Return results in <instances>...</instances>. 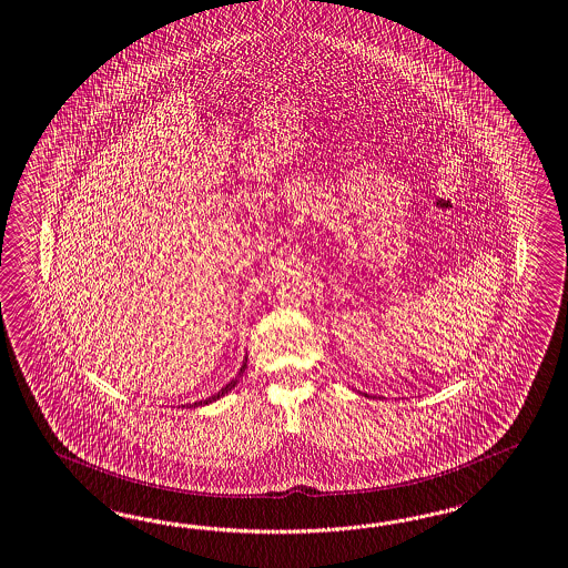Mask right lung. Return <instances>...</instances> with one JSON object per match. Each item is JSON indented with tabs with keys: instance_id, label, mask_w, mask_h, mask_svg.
<instances>
[{
	"instance_id": "obj_1",
	"label": "right lung",
	"mask_w": 568,
	"mask_h": 568,
	"mask_svg": "<svg viewBox=\"0 0 568 568\" xmlns=\"http://www.w3.org/2000/svg\"><path fill=\"white\" fill-rule=\"evenodd\" d=\"M245 368H247V356H245V361H243V366H241V371H239V375L231 381V383H226L222 389H220L219 393H214L212 397H207V399H204V402H195V404H190V407H197V406H205V404H212V402H216V399H220L222 395H226V393L231 392V389H234V385L239 383V377L245 373Z\"/></svg>"
}]
</instances>
